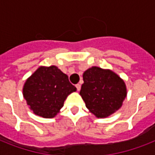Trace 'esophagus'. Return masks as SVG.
<instances>
[{"label": "esophagus", "instance_id": "34e87169", "mask_svg": "<svg viewBox=\"0 0 155 155\" xmlns=\"http://www.w3.org/2000/svg\"><path fill=\"white\" fill-rule=\"evenodd\" d=\"M75 87H76V88H77V91H80L81 86H80V84H75Z\"/></svg>", "mask_w": 155, "mask_h": 155}]
</instances>
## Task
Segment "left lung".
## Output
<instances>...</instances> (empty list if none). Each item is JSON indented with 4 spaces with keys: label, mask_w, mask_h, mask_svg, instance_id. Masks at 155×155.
<instances>
[{
    "label": "left lung",
    "mask_w": 155,
    "mask_h": 155,
    "mask_svg": "<svg viewBox=\"0 0 155 155\" xmlns=\"http://www.w3.org/2000/svg\"><path fill=\"white\" fill-rule=\"evenodd\" d=\"M83 80L80 95L97 117H108L122 106L127 88L125 81L114 71L94 66L84 72Z\"/></svg>",
    "instance_id": "1"
}]
</instances>
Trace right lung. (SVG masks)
Masks as SVG:
<instances>
[{"label": "right lung", "instance_id": "obj_1", "mask_svg": "<svg viewBox=\"0 0 155 155\" xmlns=\"http://www.w3.org/2000/svg\"><path fill=\"white\" fill-rule=\"evenodd\" d=\"M75 91L68 75L54 65L40 66L25 80L22 88L29 108L35 115L44 118L54 117L67 97Z\"/></svg>", "mask_w": 155, "mask_h": 155}]
</instances>
